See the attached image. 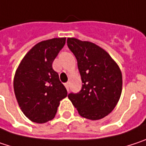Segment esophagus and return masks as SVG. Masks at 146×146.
<instances>
[{
    "label": "esophagus",
    "mask_w": 146,
    "mask_h": 146,
    "mask_svg": "<svg viewBox=\"0 0 146 146\" xmlns=\"http://www.w3.org/2000/svg\"><path fill=\"white\" fill-rule=\"evenodd\" d=\"M64 86L66 87L67 91H69V88H70V83H69V82H66V83H64Z\"/></svg>",
    "instance_id": "1"
}]
</instances>
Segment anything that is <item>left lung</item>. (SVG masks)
Instances as JSON below:
<instances>
[{"label":"left lung","instance_id":"8db88e82","mask_svg":"<svg viewBox=\"0 0 146 146\" xmlns=\"http://www.w3.org/2000/svg\"><path fill=\"white\" fill-rule=\"evenodd\" d=\"M67 45L77 60L83 83L77 93L69 99L79 114L87 119L98 120L109 114L122 92V73L117 63L97 44L68 38Z\"/></svg>","mask_w":146,"mask_h":146}]
</instances>
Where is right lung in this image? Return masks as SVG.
Segmentation results:
<instances>
[{
    "label": "right lung",
    "instance_id": "add662e5",
    "mask_svg": "<svg viewBox=\"0 0 146 146\" xmlns=\"http://www.w3.org/2000/svg\"><path fill=\"white\" fill-rule=\"evenodd\" d=\"M65 38L42 41L33 46L16 70L14 92L19 107L31 121L44 123L54 118L60 102L67 97L52 64Z\"/></svg>",
    "mask_w": 146,
    "mask_h": 146
}]
</instances>
